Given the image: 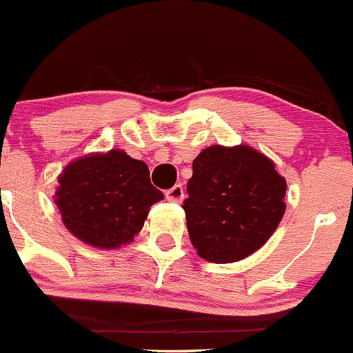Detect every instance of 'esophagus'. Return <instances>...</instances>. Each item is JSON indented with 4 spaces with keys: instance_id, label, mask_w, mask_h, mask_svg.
I'll list each match as a JSON object with an SVG mask.
<instances>
[{
    "instance_id": "obj_1",
    "label": "esophagus",
    "mask_w": 353,
    "mask_h": 353,
    "mask_svg": "<svg viewBox=\"0 0 353 353\" xmlns=\"http://www.w3.org/2000/svg\"><path fill=\"white\" fill-rule=\"evenodd\" d=\"M185 197V190L181 185H175L173 188H170V190H166V199H168L170 202H175V203H180L183 201Z\"/></svg>"
}]
</instances>
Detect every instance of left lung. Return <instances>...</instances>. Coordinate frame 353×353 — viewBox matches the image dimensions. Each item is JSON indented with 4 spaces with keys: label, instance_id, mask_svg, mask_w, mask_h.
<instances>
[{
    "label": "left lung",
    "instance_id": "obj_1",
    "mask_svg": "<svg viewBox=\"0 0 353 353\" xmlns=\"http://www.w3.org/2000/svg\"><path fill=\"white\" fill-rule=\"evenodd\" d=\"M183 202L187 230L199 256L232 263L270 239L285 212L287 181L255 148L202 150L192 163Z\"/></svg>",
    "mask_w": 353,
    "mask_h": 353
}]
</instances>
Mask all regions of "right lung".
I'll use <instances>...</instances> for the list:
<instances>
[{
  "instance_id": "right-lung-1",
  "label": "right lung",
  "mask_w": 353,
  "mask_h": 353,
  "mask_svg": "<svg viewBox=\"0 0 353 353\" xmlns=\"http://www.w3.org/2000/svg\"><path fill=\"white\" fill-rule=\"evenodd\" d=\"M57 181L54 202L66 230L101 250L134 241L150 207L163 199L151 185L146 163L122 150L81 156L66 165Z\"/></svg>"
}]
</instances>
